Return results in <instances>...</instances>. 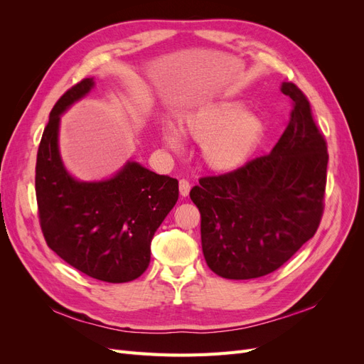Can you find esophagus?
Here are the masks:
<instances>
[{
    "label": "esophagus",
    "mask_w": 364,
    "mask_h": 364,
    "mask_svg": "<svg viewBox=\"0 0 364 364\" xmlns=\"http://www.w3.org/2000/svg\"><path fill=\"white\" fill-rule=\"evenodd\" d=\"M190 190H191L190 182L186 181V179H181V181H179V191H181V196H182V197H186V196L190 194Z\"/></svg>",
    "instance_id": "esophagus-1"
}]
</instances>
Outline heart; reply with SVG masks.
<instances>
[{
	"instance_id": "b5f03b06",
	"label": "heart",
	"mask_w": 364,
	"mask_h": 364,
	"mask_svg": "<svg viewBox=\"0 0 364 364\" xmlns=\"http://www.w3.org/2000/svg\"><path fill=\"white\" fill-rule=\"evenodd\" d=\"M182 134L202 144V158L209 168L232 170L246 162L264 136L262 119L246 112V106L235 100L211 102L186 114ZM181 130L168 124L164 129V142L170 149L182 147Z\"/></svg>"
}]
</instances>
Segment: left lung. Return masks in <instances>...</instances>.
I'll use <instances>...</instances> for the list:
<instances>
[{"mask_svg":"<svg viewBox=\"0 0 364 364\" xmlns=\"http://www.w3.org/2000/svg\"><path fill=\"white\" fill-rule=\"evenodd\" d=\"M290 121L269 155L193 186L208 267L226 279L278 270L313 238L323 215L328 151L311 106L294 83Z\"/></svg>","mask_w":364,"mask_h":364,"instance_id":"left-lung-1","label":"left lung"}]
</instances>
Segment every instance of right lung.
I'll use <instances>...</instances> for the list:
<instances>
[{"label":"right lung","instance_id":"obj_1","mask_svg":"<svg viewBox=\"0 0 364 364\" xmlns=\"http://www.w3.org/2000/svg\"><path fill=\"white\" fill-rule=\"evenodd\" d=\"M92 86L94 79L74 85L50 112L36 158L39 223L48 247L74 269L98 281L129 282L149 267L151 238L178 202L179 185L138 162L100 182L75 181L65 170L60 115Z\"/></svg>","mask_w":364,"mask_h":364}]
</instances>
